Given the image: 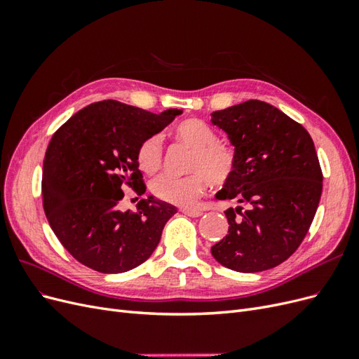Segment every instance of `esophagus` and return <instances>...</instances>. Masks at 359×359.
Masks as SVG:
<instances>
[{"instance_id":"34e87169","label":"esophagus","mask_w":359,"mask_h":359,"mask_svg":"<svg viewBox=\"0 0 359 359\" xmlns=\"http://www.w3.org/2000/svg\"><path fill=\"white\" fill-rule=\"evenodd\" d=\"M182 212L189 217H201L203 212L199 210H182Z\"/></svg>"}]
</instances>
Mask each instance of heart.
I'll use <instances>...</instances> for the list:
<instances>
[{
    "label": "heart",
    "instance_id": "obj_1",
    "mask_svg": "<svg viewBox=\"0 0 359 359\" xmlns=\"http://www.w3.org/2000/svg\"><path fill=\"white\" fill-rule=\"evenodd\" d=\"M172 135L178 142L191 148L190 175H161L151 182V191L163 202L182 208L196 205L208 186H224L236 172L235 149L217 140V133L201 119H186L173 127ZM163 161V142L158 135L149 136L137 149V165L145 173H156Z\"/></svg>",
    "mask_w": 359,
    "mask_h": 359
}]
</instances>
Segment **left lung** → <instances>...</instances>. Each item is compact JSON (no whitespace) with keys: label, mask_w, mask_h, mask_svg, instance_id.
I'll return each instance as SVG.
<instances>
[{"label":"left lung","mask_w":359,"mask_h":359,"mask_svg":"<svg viewBox=\"0 0 359 359\" xmlns=\"http://www.w3.org/2000/svg\"><path fill=\"white\" fill-rule=\"evenodd\" d=\"M235 147V177L220 201L229 231L211 247L217 262L238 273L271 269L295 253L322 194V170L309 132L273 104L248 100L211 114Z\"/></svg>","instance_id":"left-lung-1"}]
</instances>
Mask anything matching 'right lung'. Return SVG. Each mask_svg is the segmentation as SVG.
Listing matches in <instances>:
<instances>
[{"instance_id": "right-lung-1", "label": "right lung", "mask_w": 359, "mask_h": 359, "mask_svg": "<svg viewBox=\"0 0 359 359\" xmlns=\"http://www.w3.org/2000/svg\"><path fill=\"white\" fill-rule=\"evenodd\" d=\"M180 109L153 114L116 100L83 107L52 136L43 161L46 219L64 248L85 266L119 274L144 264L177 208L148 196L123 212V187L144 194L137 149Z\"/></svg>"}]
</instances>
